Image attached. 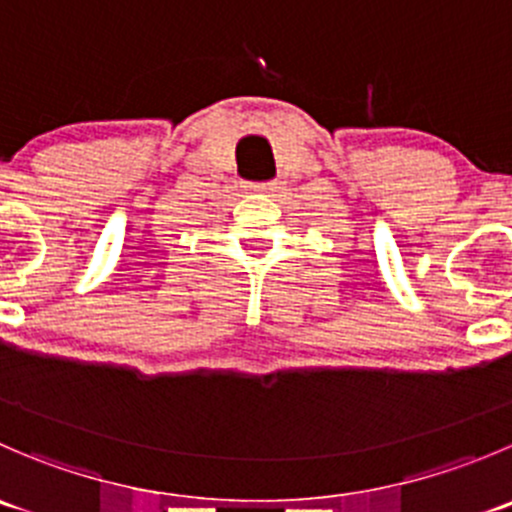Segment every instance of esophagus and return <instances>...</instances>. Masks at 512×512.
Instances as JSON below:
<instances>
[{"label":"esophagus","instance_id":"34e87169","mask_svg":"<svg viewBox=\"0 0 512 512\" xmlns=\"http://www.w3.org/2000/svg\"><path fill=\"white\" fill-rule=\"evenodd\" d=\"M252 190L257 192H277V182H250Z\"/></svg>","mask_w":512,"mask_h":512}]
</instances>
